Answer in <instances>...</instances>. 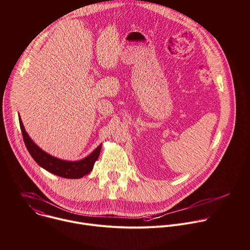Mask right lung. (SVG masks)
<instances>
[{"label": "right lung", "instance_id": "right-lung-1", "mask_svg": "<svg viewBox=\"0 0 250 250\" xmlns=\"http://www.w3.org/2000/svg\"><path fill=\"white\" fill-rule=\"evenodd\" d=\"M19 121H20V125H21L24 144L29 154L31 155V157L34 159L35 162H37L41 167L45 169L46 171L54 175H57L59 177L68 178V179H79V178L84 177L85 175L89 174L93 170L94 164L99 158L101 148H102V144L96 149H94L93 152H91L88 156H86L81 160H77V161L63 160L46 153L40 146L35 145L33 140L29 137V135L25 131L21 117H19Z\"/></svg>", "mask_w": 250, "mask_h": 250}]
</instances>
